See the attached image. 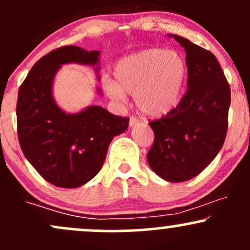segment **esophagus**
Returning <instances> with one entry per match:
<instances>
[{
  "label": "esophagus",
  "instance_id": "obj_1",
  "mask_svg": "<svg viewBox=\"0 0 250 250\" xmlns=\"http://www.w3.org/2000/svg\"><path fill=\"white\" fill-rule=\"evenodd\" d=\"M138 122H139L138 118L134 117V116H130V118H129V125H130V127H133V125H135Z\"/></svg>",
  "mask_w": 250,
  "mask_h": 250
}]
</instances>
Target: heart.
Here are the masks:
<instances>
[{"instance_id":"heart-1","label":"heart","mask_w":250,"mask_h":250,"mask_svg":"<svg viewBox=\"0 0 250 250\" xmlns=\"http://www.w3.org/2000/svg\"><path fill=\"white\" fill-rule=\"evenodd\" d=\"M114 78L104 80L105 91L111 98L123 101L125 93L134 94L144 115L160 117L180 103L187 63L173 50L146 49L121 59L115 64Z\"/></svg>"}]
</instances>
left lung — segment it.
<instances>
[{"mask_svg":"<svg viewBox=\"0 0 250 250\" xmlns=\"http://www.w3.org/2000/svg\"><path fill=\"white\" fill-rule=\"evenodd\" d=\"M173 38L187 55L188 90L172 111L148 122L154 143L147 160L163 180L185 182L198 176L223 147L231 93L211 51L180 36Z\"/></svg>","mask_w":250,"mask_h":250,"instance_id":"8db88e82","label":"left lung"}]
</instances>
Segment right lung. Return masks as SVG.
I'll return each mask as SVG.
<instances>
[{"instance_id":"add662e5","label":"right lung","mask_w":250,"mask_h":250,"mask_svg":"<svg viewBox=\"0 0 250 250\" xmlns=\"http://www.w3.org/2000/svg\"><path fill=\"white\" fill-rule=\"evenodd\" d=\"M99 51L67 45L35 63L18 93V138L23 154L51 185L77 188L92 180L104 164L114 136L125 132L129 118L98 105L65 114L52 98L55 74L62 64L96 65Z\"/></svg>"}]
</instances>
